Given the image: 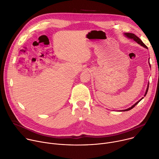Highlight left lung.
<instances>
[{
	"label": "left lung",
	"instance_id": "1",
	"mask_svg": "<svg viewBox=\"0 0 159 159\" xmlns=\"http://www.w3.org/2000/svg\"><path fill=\"white\" fill-rule=\"evenodd\" d=\"M125 35L127 37H129V38H130V39H133V40H134L136 42H137L139 44H140L141 46H143L144 48H147L148 49V48H147V46L144 44V43L143 42V41L139 38V37H138L136 35H135L134 34H132V33H125ZM150 63V62H149ZM148 87H149V84H148V87H147V91H146V93H145V96H146V94H147V92H148ZM143 98H141V99H139L138 102H136L134 105H133L131 108H128V109H126V110H122V111H128V110H131V109H133L139 102L140 101L143 99Z\"/></svg>",
	"mask_w": 159,
	"mask_h": 159
}]
</instances>
